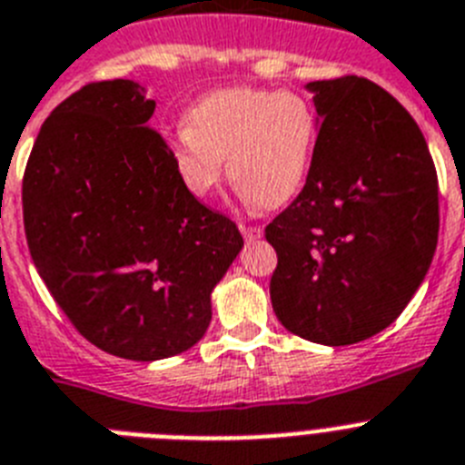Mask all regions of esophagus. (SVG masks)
Returning <instances> with one entry per match:
<instances>
[{
  "label": "esophagus",
  "mask_w": 465,
  "mask_h": 465,
  "mask_svg": "<svg viewBox=\"0 0 465 465\" xmlns=\"http://www.w3.org/2000/svg\"><path fill=\"white\" fill-rule=\"evenodd\" d=\"M241 232H243L245 241H255V238L262 236V229L255 227V224H248V227H245V224H241Z\"/></svg>",
  "instance_id": "1"
}]
</instances>
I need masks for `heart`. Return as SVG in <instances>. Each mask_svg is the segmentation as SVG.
Wrapping results in <instances>:
<instances>
[{
    "label": "heart",
    "mask_w": 465,
    "mask_h": 465,
    "mask_svg": "<svg viewBox=\"0 0 465 465\" xmlns=\"http://www.w3.org/2000/svg\"><path fill=\"white\" fill-rule=\"evenodd\" d=\"M313 104L297 91L222 88L187 112V128L168 140V159L196 199L229 177L245 199L281 208L300 193L316 147Z\"/></svg>",
    "instance_id": "heart-1"
}]
</instances>
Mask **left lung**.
<instances>
[{
  "mask_svg": "<svg viewBox=\"0 0 465 465\" xmlns=\"http://www.w3.org/2000/svg\"><path fill=\"white\" fill-rule=\"evenodd\" d=\"M321 114L306 184L264 233L282 328L325 346L386 330L435 255L438 173L417 121L365 76L311 82Z\"/></svg>",
  "mask_w": 465,
  "mask_h": 465,
  "instance_id": "obj_1",
  "label": "left lung"
}]
</instances>
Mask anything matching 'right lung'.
Returning a JSON list of instances; mask_svg holds the SVG:
<instances>
[{"label":"right lung","instance_id":"obj_1","mask_svg":"<svg viewBox=\"0 0 465 465\" xmlns=\"http://www.w3.org/2000/svg\"><path fill=\"white\" fill-rule=\"evenodd\" d=\"M154 104L131 79L86 84L44 121L23 175L27 248L55 304L93 346L143 362L203 337L243 248L180 183Z\"/></svg>","mask_w":465,"mask_h":465}]
</instances>
